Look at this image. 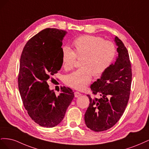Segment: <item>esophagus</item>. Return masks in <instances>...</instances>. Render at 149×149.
<instances>
[{"mask_svg":"<svg viewBox=\"0 0 149 149\" xmlns=\"http://www.w3.org/2000/svg\"><path fill=\"white\" fill-rule=\"evenodd\" d=\"M74 97H79L80 96H81V94L80 93H79V92H78V91H76V92H74Z\"/></svg>","mask_w":149,"mask_h":149,"instance_id":"34e87169","label":"esophagus"}]
</instances>
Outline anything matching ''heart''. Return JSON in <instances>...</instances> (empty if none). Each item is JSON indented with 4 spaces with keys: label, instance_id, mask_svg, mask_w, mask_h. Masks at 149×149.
Listing matches in <instances>:
<instances>
[{
    "label": "heart",
    "instance_id": "1",
    "mask_svg": "<svg viewBox=\"0 0 149 149\" xmlns=\"http://www.w3.org/2000/svg\"><path fill=\"white\" fill-rule=\"evenodd\" d=\"M74 51L69 47L61 49L62 65L66 71L73 68L76 58H81L79 69L66 76V85L78 90L83 89L91 82L93 76H100L109 68L116 55L112 42L96 36L86 35L73 42Z\"/></svg>",
    "mask_w": 149,
    "mask_h": 149
}]
</instances>
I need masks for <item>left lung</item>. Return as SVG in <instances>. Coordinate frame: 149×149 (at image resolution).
<instances>
[{
    "label": "left lung",
    "instance_id": "8db88e82",
    "mask_svg": "<svg viewBox=\"0 0 149 149\" xmlns=\"http://www.w3.org/2000/svg\"><path fill=\"white\" fill-rule=\"evenodd\" d=\"M118 56L101 78L91 85L94 94L84 114L85 124L95 132H101L114 126L123 116L129 99L132 81L131 65L127 48L118 37L114 38Z\"/></svg>",
    "mask_w": 149,
    "mask_h": 149
}]
</instances>
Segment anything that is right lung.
I'll return each instance as SVG.
<instances>
[{
  "label": "right lung",
  "mask_w": 149,
  "mask_h": 149,
  "mask_svg": "<svg viewBox=\"0 0 149 149\" xmlns=\"http://www.w3.org/2000/svg\"><path fill=\"white\" fill-rule=\"evenodd\" d=\"M67 31L46 29L30 38L21 55L18 84L25 109L36 123L53 127L63 119L74 97L70 88L58 96L47 81L62 66V42Z\"/></svg>",
  "instance_id": "right-lung-1"
}]
</instances>
